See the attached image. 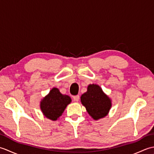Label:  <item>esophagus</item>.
<instances>
[{"label": "esophagus", "mask_w": 154, "mask_h": 154, "mask_svg": "<svg viewBox=\"0 0 154 154\" xmlns=\"http://www.w3.org/2000/svg\"><path fill=\"white\" fill-rule=\"evenodd\" d=\"M73 99L75 102H77V101L79 100V95H75L73 97Z\"/></svg>", "instance_id": "obj_1"}]
</instances>
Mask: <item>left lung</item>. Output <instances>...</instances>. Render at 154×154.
Listing matches in <instances>:
<instances>
[{
  "label": "left lung",
  "mask_w": 154,
  "mask_h": 154,
  "mask_svg": "<svg viewBox=\"0 0 154 154\" xmlns=\"http://www.w3.org/2000/svg\"><path fill=\"white\" fill-rule=\"evenodd\" d=\"M81 102L94 120L105 117L112 106V100L97 84H90L87 92L81 97Z\"/></svg>",
  "instance_id": "left-lung-1"
}]
</instances>
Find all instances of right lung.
I'll return each instance as SVG.
<instances>
[{"label":"right lung","instance_id":"1","mask_svg":"<svg viewBox=\"0 0 154 154\" xmlns=\"http://www.w3.org/2000/svg\"><path fill=\"white\" fill-rule=\"evenodd\" d=\"M71 102L69 96L60 93L57 88L51 89L40 101V109L45 117L55 121L62 115L67 106Z\"/></svg>","mask_w":154,"mask_h":154}]
</instances>
